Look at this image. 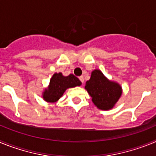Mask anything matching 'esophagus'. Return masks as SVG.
Returning <instances> with one entry per match:
<instances>
[{"mask_svg":"<svg viewBox=\"0 0 156 156\" xmlns=\"http://www.w3.org/2000/svg\"><path fill=\"white\" fill-rule=\"evenodd\" d=\"M79 79H80V80L82 82V83H83V82H84V79H83V76H81L79 77Z\"/></svg>","mask_w":156,"mask_h":156,"instance_id":"1","label":"esophagus"}]
</instances>
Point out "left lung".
Segmentation results:
<instances>
[{"instance_id": "1", "label": "left lung", "mask_w": 156, "mask_h": 156, "mask_svg": "<svg viewBox=\"0 0 156 156\" xmlns=\"http://www.w3.org/2000/svg\"><path fill=\"white\" fill-rule=\"evenodd\" d=\"M85 89L92 98V101L101 110H109L114 107L122 94V87L116 82L108 80L99 69L91 73Z\"/></svg>"}]
</instances>
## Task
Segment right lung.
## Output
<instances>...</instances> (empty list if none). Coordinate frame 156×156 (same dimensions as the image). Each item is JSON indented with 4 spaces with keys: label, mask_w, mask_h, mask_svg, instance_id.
<instances>
[{
    "label": "right lung",
    "mask_w": 156,
    "mask_h": 156,
    "mask_svg": "<svg viewBox=\"0 0 156 156\" xmlns=\"http://www.w3.org/2000/svg\"><path fill=\"white\" fill-rule=\"evenodd\" d=\"M80 85V80L73 74L64 76L62 73H55L51 78L48 87L43 92V98L47 102H56L62 96L66 89Z\"/></svg>",
    "instance_id": "add662e5"
}]
</instances>
